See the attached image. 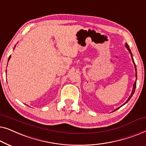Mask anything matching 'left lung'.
<instances>
[{
  "instance_id": "obj_1",
  "label": "left lung",
  "mask_w": 146,
  "mask_h": 146,
  "mask_svg": "<svg viewBox=\"0 0 146 146\" xmlns=\"http://www.w3.org/2000/svg\"><path fill=\"white\" fill-rule=\"evenodd\" d=\"M125 47H126V48L127 49V50L129 51V54H131V60H132V62H133V64H134V67H135V72H136V71H137V70H136V66H135V62H134V60H133V55H132V53H131V50L129 49V46L127 45V44L125 43ZM136 81H137V72H135V81L134 84H133V88H132V92H131V94H130V96H129V97L128 98V99L127 100V101L125 102L124 104H123L121 105L120 107L123 106V105H125V104H126L127 102H128V101L129 100L131 99V98L132 97V96L133 95V94H134V92H135V88H136ZM120 107H119V108H117L115 109L114 110H113V111H115V110H117V109H119V108H120Z\"/></svg>"
}]
</instances>
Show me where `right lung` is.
Segmentation results:
<instances>
[{
	"mask_svg": "<svg viewBox=\"0 0 146 146\" xmlns=\"http://www.w3.org/2000/svg\"><path fill=\"white\" fill-rule=\"evenodd\" d=\"M15 46H16V45H15ZM15 47H14V48H15ZM11 56H9V60H8V62H9V61L10 60V59H11ZM7 65H8V64H7ZM6 73H7V71H6Z\"/></svg>",
	"mask_w": 146,
	"mask_h": 146,
	"instance_id": "obj_1",
	"label": "right lung"
}]
</instances>
